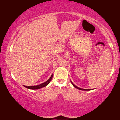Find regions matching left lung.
I'll use <instances>...</instances> for the list:
<instances>
[{"label":"left lung","mask_w":120,"mask_h":120,"mask_svg":"<svg viewBox=\"0 0 120 120\" xmlns=\"http://www.w3.org/2000/svg\"><path fill=\"white\" fill-rule=\"evenodd\" d=\"M71 82L72 83V85L73 86H74L75 88H77V89H80V90H89V89H82V88H79V87H77L76 86H75V85L73 84V83L72 82Z\"/></svg>","instance_id":"1"}]
</instances>
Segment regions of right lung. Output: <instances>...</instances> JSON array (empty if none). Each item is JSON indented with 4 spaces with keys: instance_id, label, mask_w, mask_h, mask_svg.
Wrapping results in <instances>:
<instances>
[{
    "instance_id": "right-lung-1",
    "label": "right lung",
    "mask_w": 120,
    "mask_h": 120,
    "mask_svg": "<svg viewBox=\"0 0 120 120\" xmlns=\"http://www.w3.org/2000/svg\"><path fill=\"white\" fill-rule=\"evenodd\" d=\"M53 77V74L51 75V76L50 77V78L49 79L45 82L44 83H42V84H40V85H37V86H24L25 87L28 89H40V88H41L42 87H45L46 86H47V85L49 84L50 81L51 80L52 78Z\"/></svg>"
}]
</instances>
